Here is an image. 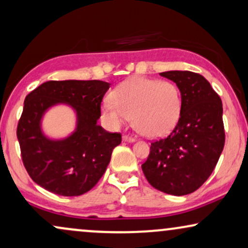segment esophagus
Here are the masks:
<instances>
[{"mask_svg": "<svg viewBox=\"0 0 248 248\" xmlns=\"http://www.w3.org/2000/svg\"><path fill=\"white\" fill-rule=\"evenodd\" d=\"M122 140H124V142H134L135 139L133 136H129V135H124L122 136Z\"/></svg>", "mask_w": 248, "mask_h": 248, "instance_id": "1", "label": "esophagus"}]
</instances>
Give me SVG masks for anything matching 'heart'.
<instances>
[{
    "instance_id": "1",
    "label": "heart",
    "mask_w": 248,
    "mask_h": 248,
    "mask_svg": "<svg viewBox=\"0 0 248 248\" xmlns=\"http://www.w3.org/2000/svg\"><path fill=\"white\" fill-rule=\"evenodd\" d=\"M182 112L180 87L170 80L130 78L111 92L103 103L102 113L111 126L129 120L147 137H160L175 127Z\"/></svg>"
}]
</instances>
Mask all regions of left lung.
<instances>
[{"label": "left lung", "instance_id": "left-lung-1", "mask_svg": "<svg viewBox=\"0 0 248 248\" xmlns=\"http://www.w3.org/2000/svg\"><path fill=\"white\" fill-rule=\"evenodd\" d=\"M160 75L180 87L182 112L173 131L151 143L142 169L155 189L184 196L198 190L217 164L225 142L223 108L202 75L190 71Z\"/></svg>", "mask_w": 248, "mask_h": 248}]
</instances>
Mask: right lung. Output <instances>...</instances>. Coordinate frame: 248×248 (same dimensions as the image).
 <instances>
[{"label":"right lung","instance_id":"obj_1","mask_svg":"<svg viewBox=\"0 0 248 248\" xmlns=\"http://www.w3.org/2000/svg\"><path fill=\"white\" fill-rule=\"evenodd\" d=\"M109 83L99 80L48 81L26 96L17 126L21 160L31 178L50 192L81 196L96 186L105 173L120 133L97 124L103 97ZM72 105L78 115L77 130L66 140L43 136L39 121L50 106Z\"/></svg>","mask_w":248,"mask_h":248}]
</instances>
